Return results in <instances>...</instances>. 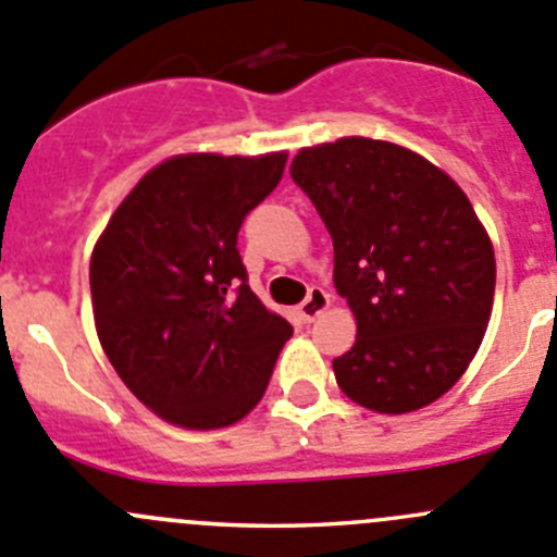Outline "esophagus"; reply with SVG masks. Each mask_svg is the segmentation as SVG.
I'll return each instance as SVG.
<instances>
[{"instance_id":"1","label":"esophagus","mask_w":557,"mask_h":557,"mask_svg":"<svg viewBox=\"0 0 557 557\" xmlns=\"http://www.w3.org/2000/svg\"><path fill=\"white\" fill-rule=\"evenodd\" d=\"M326 308H330V294H326L324 288H319V285H313V288L308 290V296H305V302L299 305V313H302L305 321H313L319 319Z\"/></svg>"}]
</instances>
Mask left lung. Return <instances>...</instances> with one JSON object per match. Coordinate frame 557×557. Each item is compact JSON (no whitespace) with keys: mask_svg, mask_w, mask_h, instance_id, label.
<instances>
[{"mask_svg":"<svg viewBox=\"0 0 557 557\" xmlns=\"http://www.w3.org/2000/svg\"><path fill=\"white\" fill-rule=\"evenodd\" d=\"M290 178L324 220L335 288L357 341L335 357L337 387L404 414L445 396L490 324L495 249L465 191L423 156L346 137L305 148Z\"/></svg>","mask_w":557,"mask_h":557,"instance_id":"1","label":"left lung"}]
</instances>
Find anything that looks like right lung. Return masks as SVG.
<instances>
[{"instance_id":"right-lung-1","label":"right lung","mask_w":557,"mask_h":557,"mask_svg":"<svg viewBox=\"0 0 557 557\" xmlns=\"http://www.w3.org/2000/svg\"><path fill=\"white\" fill-rule=\"evenodd\" d=\"M285 153H186L121 202L90 261L96 330L134 396L184 429H222L267 393L294 326L269 313L238 255L244 216Z\"/></svg>"}]
</instances>
